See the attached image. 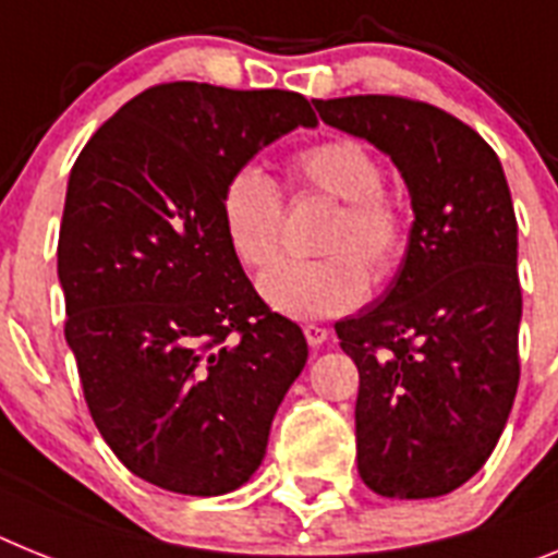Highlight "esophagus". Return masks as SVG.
Listing matches in <instances>:
<instances>
[{"label": "esophagus", "instance_id": "esophagus-1", "mask_svg": "<svg viewBox=\"0 0 558 558\" xmlns=\"http://www.w3.org/2000/svg\"><path fill=\"white\" fill-rule=\"evenodd\" d=\"M303 335H306V340L312 349H317V345H323L326 340H329V329H323V326H317V323H308V326H303Z\"/></svg>", "mask_w": 558, "mask_h": 558}]
</instances>
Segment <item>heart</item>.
Returning <instances> with one entry per match:
<instances>
[{
	"label": "heart",
	"instance_id": "b5f03b06",
	"mask_svg": "<svg viewBox=\"0 0 558 558\" xmlns=\"http://www.w3.org/2000/svg\"><path fill=\"white\" fill-rule=\"evenodd\" d=\"M289 181L301 195L340 201L323 238L320 260H280L257 280L266 306L294 320L345 315L368 292V275H395L409 243V215L383 190L380 158L357 138H326L294 153ZM221 227L229 250L250 269L271 264L283 238V195L257 167H238L223 181Z\"/></svg>",
	"mask_w": 558,
	"mask_h": 558
}]
</instances>
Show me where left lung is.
<instances>
[{
	"label": "left lung",
	"mask_w": 558,
	"mask_h": 558,
	"mask_svg": "<svg viewBox=\"0 0 558 558\" xmlns=\"http://www.w3.org/2000/svg\"><path fill=\"white\" fill-rule=\"evenodd\" d=\"M315 110L383 149L414 209L391 287L335 323L360 372L357 471L388 499L451 494L485 465L519 386L522 289L502 163L425 101L315 98Z\"/></svg>",
	"instance_id": "left-lung-1"
}]
</instances>
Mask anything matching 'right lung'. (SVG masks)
I'll return each instance as SVG.
<instances>
[{
	"mask_svg": "<svg viewBox=\"0 0 558 558\" xmlns=\"http://www.w3.org/2000/svg\"><path fill=\"white\" fill-rule=\"evenodd\" d=\"M315 124L301 93L156 84L107 119L70 170L64 337L105 442L158 488H241L306 366L301 326L257 298L218 201L266 144Z\"/></svg>",
	"mask_w": 558,
	"mask_h": 558,
	"instance_id": "add662e5",
	"label": "right lung"
}]
</instances>
